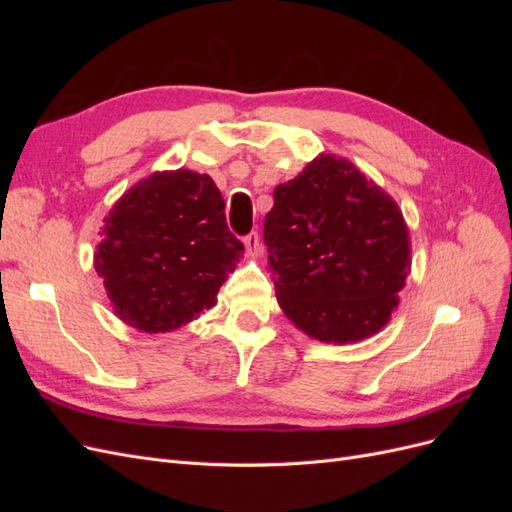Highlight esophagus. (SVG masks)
Segmentation results:
<instances>
[{
	"instance_id": "esophagus-1",
	"label": "esophagus",
	"mask_w": 512,
	"mask_h": 512,
	"mask_svg": "<svg viewBox=\"0 0 512 512\" xmlns=\"http://www.w3.org/2000/svg\"><path fill=\"white\" fill-rule=\"evenodd\" d=\"M243 243H245V250H247V252H250V254H258V250H260V237H258L256 230L247 232V235L243 237Z\"/></svg>"
}]
</instances>
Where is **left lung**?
<instances>
[{"mask_svg":"<svg viewBox=\"0 0 512 512\" xmlns=\"http://www.w3.org/2000/svg\"><path fill=\"white\" fill-rule=\"evenodd\" d=\"M273 200L262 239L284 314L320 342H359L380 331L410 271L395 200L327 153L277 185Z\"/></svg>","mask_w":512,"mask_h":512,"instance_id":"obj_1","label":"left lung"}]
</instances>
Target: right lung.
<instances>
[{
	"instance_id": "add662e5",
	"label": "right lung",
	"mask_w": 512,
	"mask_h": 512,
	"mask_svg": "<svg viewBox=\"0 0 512 512\" xmlns=\"http://www.w3.org/2000/svg\"><path fill=\"white\" fill-rule=\"evenodd\" d=\"M96 271L115 314L147 333L177 329L215 305L243 243L220 190L192 170L156 173L108 213Z\"/></svg>"
}]
</instances>
